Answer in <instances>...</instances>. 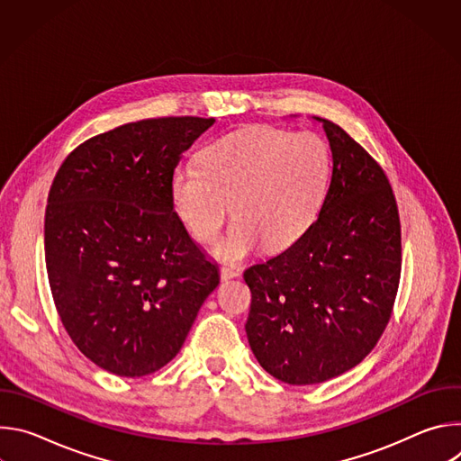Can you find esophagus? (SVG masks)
I'll use <instances>...</instances> for the list:
<instances>
[{"mask_svg": "<svg viewBox=\"0 0 461 461\" xmlns=\"http://www.w3.org/2000/svg\"><path fill=\"white\" fill-rule=\"evenodd\" d=\"M239 276H240L239 268H233V267H222L221 268V279L222 281H230V279H235Z\"/></svg>", "mask_w": 461, "mask_h": 461, "instance_id": "esophagus-1", "label": "esophagus"}]
</instances>
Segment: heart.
Instances as JSON below:
<instances>
[{
	"instance_id": "1",
	"label": "heart",
	"mask_w": 461,
	"mask_h": 461,
	"mask_svg": "<svg viewBox=\"0 0 461 461\" xmlns=\"http://www.w3.org/2000/svg\"><path fill=\"white\" fill-rule=\"evenodd\" d=\"M328 175L330 153L319 135L248 125L208 144L199 164L176 166L169 201L196 240H212L231 208L237 219L215 253L240 260L260 242L268 249L290 246L313 221Z\"/></svg>"
}]
</instances>
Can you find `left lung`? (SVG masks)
<instances>
[{
  "mask_svg": "<svg viewBox=\"0 0 461 461\" xmlns=\"http://www.w3.org/2000/svg\"><path fill=\"white\" fill-rule=\"evenodd\" d=\"M332 178L317 219L285 251L244 272L246 336L258 365L288 384L341 375L375 347L402 274L396 199L377 162L330 120Z\"/></svg>",
  "mask_w": 461,
  "mask_h": 461,
  "instance_id": "8db88e82",
  "label": "left lung"
}]
</instances>
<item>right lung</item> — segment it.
<instances>
[{"instance_id":"add662e5","label":"right lung","mask_w":461,"mask_h":461,"mask_svg":"<svg viewBox=\"0 0 461 461\" xmlns=\"http://www.w3.org/2000/svg\"><path fill=\"white\" fill-rule=\"evenodd\" d=\"M215 118H148L78 146L45 212V265L65 330L100 368L140 377L182 348L219 267L169 201L180 155Z\"/></svg>"}]
</instances>
